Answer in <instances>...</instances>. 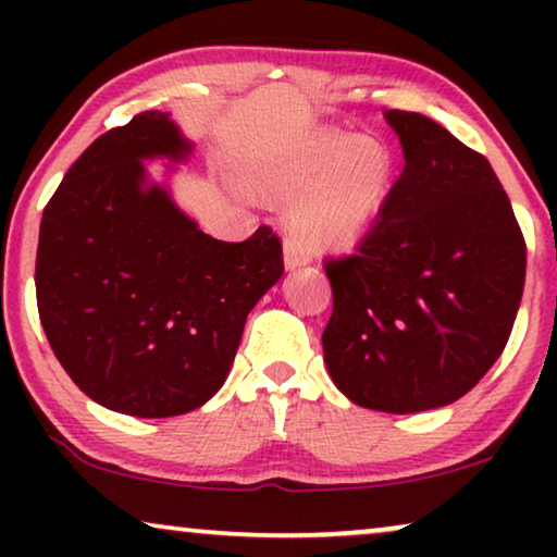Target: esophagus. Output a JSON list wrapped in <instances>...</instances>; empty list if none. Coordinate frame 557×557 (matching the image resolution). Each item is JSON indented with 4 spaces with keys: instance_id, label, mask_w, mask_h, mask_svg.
I'll list each match as a JSON object with an SVG mask.
<instances>
[{
    "instance_id": "34e87169",
    "label": "esophagus",
    "mask_w": 557,
    "mask_h": 557,
    "mask_svg": "<svg viewBox=\"0 0 557 557\" xmlns=\"http://www.w3.org/2000/svg\"><path fill=\"white\" fill-rule=\"evenodd\" d=\"M284 263H286V269H299V265H307V263H311V250H307L301 243H296V240H286Z\"/></svg>"
}]
</instances>
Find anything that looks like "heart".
<instances>
[{
    "label": "heart",
    "instance_id": "1",
    "mask_svg": "<svg viewBox=\"0 0 557 557\" xmlns=\"http://www.w3.org/2000/svg\"><path fill=\"white\" fill-rule=\"evenodd\" d=\"M393 172L385 144L317 128L265 159L256 180L271 195H296L286 218L288 231L322 253L352 248L372 231L391 195Z\"/></svg>",
    "mask_w": 557,
    "mask_h": 557
}]
</instances>
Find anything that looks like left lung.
<instances>
[{"label": "left lung", "mask_w": 557, "mask_h": 557, "mask_svg": "<svg viewBox=\"0 0 557 557\" xmlns=\"http://www.w3.org/2000/svg\"><path fill=\"white\" fill-rule=\"evenodd\" d=\"M406 166L355 256L324 263L334 385L362 408L418 413L467 395L512 332L528 250L492 164L413 111H385Z\"/></svg>", "instance_id": "1"}]
</instances>
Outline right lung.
<instances>
[{
  "mask_svg": "<svg viewBox=\"0 0 557 557\" xmlns=\"http://www.w3.org/2000/svg\"><path fill=\"white\" fill-rule=\"evenodd\" d=\"M189 154L170 113L144 111L98 136L42 212V330L73 383L116 413L205 406L231 372L250 309L284 273L271 227L215 240L149 180L144 159Z\"/></svg>",
  "mask_w": 557,
  "mask_h": 557,
  "instance_id": "add662e5",
  "label": "right lung"
}]
</instances>
